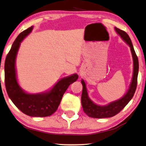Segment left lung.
<instances>
[{"instance_id":"1","label":"left lung","mask_w":146,"mask_h":146,"mask_svg":"<svg viewBox=\"0 0 146 146\" xmlns=\"http://www.w3.org/2000/svg\"><path fill=\"white\" fill-rule=\"evenodd\" d=\"M115 31H117L122 38L129 45L131 50V52L133 57L134 61V73L133 77L128 92L124 96L119 100L112 102L110 104L106 106H100L93 103L88 98L87 93L86 84L83 80H82V92L81 96V104L83 111L88 117L92 118H108L115 116V115L119 113L127 105L128 103L132 98L135 93L137 86V79H138V74L139 69L138 59L135 51H134L133 45L131 40L125 31H123L115 27Z\"/></svg>"}]
</instances>
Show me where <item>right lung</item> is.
I'll return each instance as SVG.
<instances>
[{
    "label": "right lung",
    "instance_id": "right-lung-1",
    "mask_svg": "<svg viewBox=\"0 0 146 146\" xmlns=\"http://www.w3.org/2000/svg\"><path fill=\"white\" fill-rule=\"evenodd\" d=\"M32 29L33 26L17 36L6 56L4 64L5 86L8 96L21 112L31 117H48L57 110L63 95L69 86L77 80L79 76L74 74L62 79L47 93L29 94L23 92L16 80L15 60L20 42Z\"/></svg>",
    "mask_w": 146,
    "mask_h": 146
}]
</instances>
